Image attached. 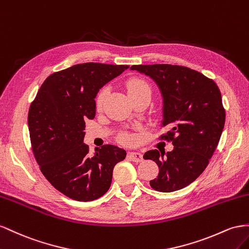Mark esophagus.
Instances as JSON below:
<instances>
[{"label":"esophagus","instance_id":"esophagus-1","mask_svg":"<svg viewBox=\"0 0 249 249\" xmlns=\"http://www.w3.org/2000/svg\"><path fill=\"white\" fill-rule=\"evenodd\" d=\"M127 158L136 162H141L142 160H143V155L139 152H128V154H127Z\"/></svg>","mask_w":249,"mask_h":249}]
</instances>
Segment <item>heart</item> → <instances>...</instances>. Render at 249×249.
<instances>
[{
  "label": "heart",
  "instance_id": "obj_1",
  "mask_svg": "<svg viewBox=\"0 0 249 249\" xmlns=\"http://www.w3.org/2000/svg\"><path fill=\"white\" fill-rule=\"evenodd\" d=\"M127 90H128V94L130 95L133 93H140V91H143V90H150V87H149V84L146 81L139 79V78H134V79L129 80L128 83H127ZM106 95H107V89H103L99 91V94L97 96V100H96L98 108L102 107ZM121 140H122V142L125 144H129L131 142V138L129 136H123Z\"/></svg>",
  "mask_w": 249,
  "mask_h": 249
}]
</instances>
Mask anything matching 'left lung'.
<instances>
[{"mask_svg": "<svg viewBox=\"0 0 249 249\" xmlns=\"http://www.w3.org/2000/svg\"><path fill=\"white\" fill-rule=\"evenodd\" d=\"M155 81L164 100L162 126L170 130L160 139L171 141L173 150L160 153L150 150L145 160L159 166L152 189L174 192L189 186L209 165L225 123V109L220 89L214 80L182 66H132Z\"/></svg>", "mask_w": 249, "mask_h": 249, "instance_id": "left-lung-1", "label": "left lung"}]
</instances>
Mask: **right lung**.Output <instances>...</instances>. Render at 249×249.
<instances>
[{
	"label": "right lung",
	"instance_id": "add662e5",
	"mask_svg": "<svg viewBox=\"0 0 249 249\" xmlns=\"http://www.w3.org/2000/svg\"><path fill=\"white\" fill-rule=\"evenodd\" d=\"M129 66L87 62L50 75L28 113L30 141L40 171L52 186L77 201L98 199L108 191L112 170L126 151L113 145L89 155L85 120L96 115L95 98L103 85Z\"/></svg>",
	"mask_w": 249,
	"mask_h": 249
}]
</instances>
